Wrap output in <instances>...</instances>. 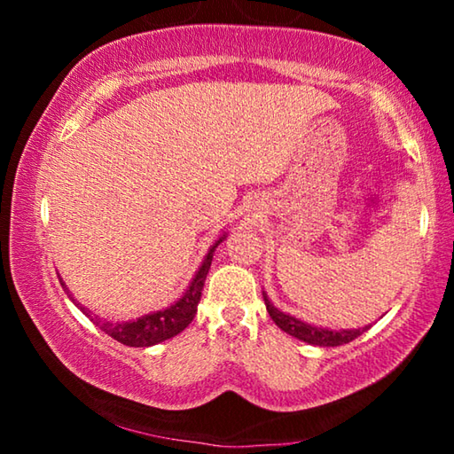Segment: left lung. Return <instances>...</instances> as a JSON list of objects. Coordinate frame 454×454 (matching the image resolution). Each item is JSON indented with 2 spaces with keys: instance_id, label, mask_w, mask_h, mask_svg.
<instances>
[{
  "instance_id": "left-lung-1",
  "label": "left lung",
  "mask_w": 454,
  "mask_h": 454,
  "mask_svg": "<svg viewBox=\"0 0 454 454\" xmlns=\"http://www.w3.org/2000/svg\"><path fill=\"white\" fill-rule=\"evenodd\" d=\"M262 296H264L266 310H268V314H270V318L274 320L276 326L284 330L286 334L298 338V340L314 344V347H340V344H347L350 340H355V338H358L360 334L366 333V330L371 328V325H368V326H363V328L334 330V328L309 325V322H304L301 318L292 317V314H286V312L276 309L264 290H262Z\"/></svg>"
}]
</instances>
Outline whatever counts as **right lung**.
I'll return each instance as SVG.
<instances>
[{
  "label": "right lung",
  "instance_id": "right-lung-1",
  "mask_svg": "<svg viewBox=\"0 0 454 454\" xmlns=\"http://www.w3.org/2000/svg\"><path fill=\"white\" fill-rule=\"evenodd\" d=\"M226 236H228L226 232H222V236L218 238V240L210 246L208 254L204 256L202 264H200V268H198L196 274H194V278L190 280L188 288L182 292V296L178 298V301H174L170 306H166V309H162V310L144 314V317H137L134 320L112 322V320H106V318L96 317V314L91 312V310H88L82 302L75 301L72 292L67 290L66 282L61 280V276H59L61 288L67 292V298H70V301L75 306H78V309L83 314H86V317L91 322H94L96 326H99V330H102V333H106L107 336H112L114 340L126 344V347H136V348L153 347V344H160V342L168 340V338L180 334L182 330L186 328L192 320H194L196 310H198L200 296H202V288H204L206 276H208L210 264H212L214 250L218 248L220 242H224Z\"/></svg>",
  "mask_w": 454,
  "mask_h": 454
}]
</instances>
